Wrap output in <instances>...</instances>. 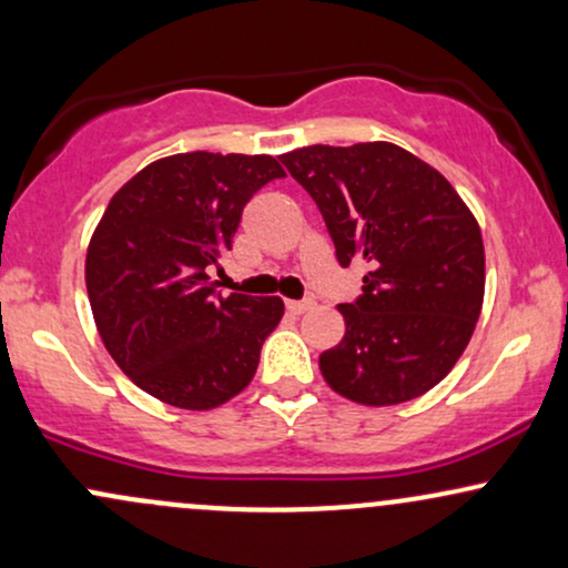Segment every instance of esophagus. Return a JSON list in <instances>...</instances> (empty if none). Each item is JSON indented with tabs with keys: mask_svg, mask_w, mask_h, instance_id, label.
Wrapping results in <instances>:
<instances>
[{
	"mask_svg": "<svg viewBox=\"0 0 568 568\" xmlns=\"http://www.w3.org/2000/svg\"><path fill=\"white\" fill-rule=\"evenodd\" d=\"M315 302L312 298H304V302H285V310L291 312V315H304V312H310Z\"/></svg>",
	"mask_w": 568,
	"mask_h": 568,
	"instance_id": "34e87169",
	"label": "esophagus"
}]
</instances>
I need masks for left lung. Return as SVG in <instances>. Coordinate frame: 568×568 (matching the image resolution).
Segmentation results:
<instances>
[{
    "instance_id": "8db88e82",
    "label": "left lung",
    "mask_w": 568,
    "mask_h": 568,
    "mask_svg": "<svg viewBox=\"0 0 568 568\" xmlns=\"http://www.w3.org/2000/svg\"><path fill=\"white\" fill-rule=\"evenodd\" d=\"M280 160L323 213L336 262L371 270L361 296L338 304L347 331L321 355L323 379L363 406L425 395L478 323L486 285L478 221L435 168L395 143H315Z\"/></svg>"
}]
</instances>
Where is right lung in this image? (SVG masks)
Segmentation results:
<instances>
[{"mask_svg":"<svg viewBox=\"0 0 568 568\" xmlns=\"http://www.w3.org/2000/svg\"><path fill=\"white\" fill-rule=\"evenodd\" d=\"M283 175L266 154H173L109 202L84 283L109 355L143 393L207 410L251 384L283 302L221 296L207 270L232 251L247 200Z\"/></svg>","mask_w":568,"mask_h":568,"instance_id":"1","label":"right lung"}]
</instances>
